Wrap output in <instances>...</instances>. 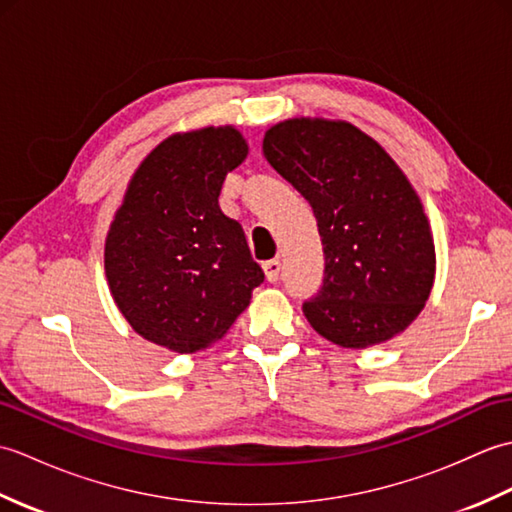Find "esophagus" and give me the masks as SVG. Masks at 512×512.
<instances>
[{"mask_svg":"<svg viewBox=\"0 0 512 512\" xmlns=\"http://www.w3.org/2000/svg\"><path fill=\"white\" fill-rule=\"evenodd\" d=\"M264 273H266L268 281H277L279 275H281V262H279V259H268V262H264Z\"/></svg>","mask_w":512,"mask_h":512,"instance_id":"obj_1","label":"esophagus"}]
</instances>
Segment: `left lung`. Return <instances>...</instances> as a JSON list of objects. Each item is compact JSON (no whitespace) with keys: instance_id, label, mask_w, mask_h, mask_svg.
<instances>
[{"instance_id":"obj_1","label":"left lung","mask_w":512,"mask_h":512,"mask_svg":"<svg viewBox=\"0 0 512 512\" xmlns=\"http://www.w3.org/2000/svg\"><path fill=\"white\" fill-rule=\"evenodd\" d=\"M264 156L317 217L325 270L303 301L312 328L352 350L405 330L436 275L427 215L405 173L361 129L321 118L268 129Z\"/></svg>"}]
</instances>
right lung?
<instances>
[{
    "label": "right lung",
    "instance_id": "add662e5",
    "mask_svg": "<svg viewBox=\"0 0 512 512\" xmlns=\"http://www.w3.org/2000/svg\"><path fill=\"white\" fill-rule=\"evenodd\" d=\"M248 145L233 127L160 143L129 182L105 242L112 297L143 339L189 354L222 339L264 281L244 228L220 209Z\"/></svg>",
    "mask_w": 512,
    "mask_h": 512
}]
</instances>
